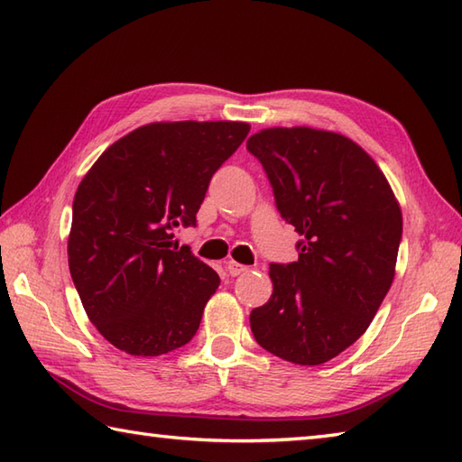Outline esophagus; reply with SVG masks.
<instances>
[{
	"mask_svg": "<svg viewBox=\"0 0 462 462\" xmlns=\"http://www.w3.org/2000/svg\"><path fill=\"white\" fill-rule=\"evenodd\" d=\"M226 272H228L232 278H236V276H240V273L248 272V266H242V263L230 260V262H226Z\"/></svg>",
	"mask_w": 462,
	"mask_h": 462,
	"instance_id": "esophagus-1",
	"label": "esophagus"
}]
</instances>
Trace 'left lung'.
<instances>
[{
    "label": "left lung",
    "instance_id": "obj_1",
    "mask_svg": "<svg viewBox=\"0 0 462 462\" xmlns=\"http://www.w3.org/2000/svg\"><path fill=\"white\" fill-rule=\"evenodd\" d=\"M246 149L301 236L298 262L270 263L273 291L252 310V333L273 356L321 365L365 333L393 283L399 202L375 161L343 134L273 126Z\"/></svg>",
    "mask_w": 462,
    "mask_h": 462
}]
</instances>
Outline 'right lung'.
Listing matches in <instances>:
<instances>
[{
	"label": "right lung",
	"instance_id": "obj_1",
	"mask_svg": "<svg viewBox=\"0 0 462 462\" xmlns=\"http://www.w3.org/2000/svg\"><path fill=\"white\" fill-rule=\"evenodd\" d=\"M248 123L139 126L113 143L73 200L69 270L101 336L129 356L186 346L220 278L172 242L194 226L212 174L236 152Z\"/></svg>",
	"mask_w": 462,
	"mask_h": 462
}]
</instances>
